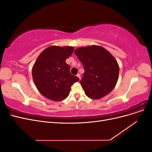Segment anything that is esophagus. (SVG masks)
<instances>
[{
    "instance_id": "1",
    "label": "esophagus",
    "mask_w": 152,
    "mask_h": 152,
    "mask_svg": "<svg viewBox=\"0 0 152 152\" xmlns=\"http://www.w3.org/2000/svg\"><path fill=\"white\" fill-rule=\"evenodd\" d=\"M77 77H79V79L80 80V75L79 74V73H77Z\"/></svg>"
}]
</instances>
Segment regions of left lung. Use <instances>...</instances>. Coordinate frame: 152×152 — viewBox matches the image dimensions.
Segmentation results:
<instances>
[{
	"label": "left lung",
	"instance_id": "left-lung-1",
	"mask_svg": "<svg viewBox=\"0 0 152 152\" xmlns=\"http://www.w3.org/2000/svg\"><path fill=\"white\" fill-rule=\"evenodd\" d=\"M74 53L84 68L80 83L86 95L98 99L108 94L118 78L119 66L115 58L108 50L96 45L80 47Z\"/></svg>",
	"mask_w": 152,
	"mask_h": 152
}]
</instances>
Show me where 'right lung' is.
Returning <instances> with one entry per match:
<instances>
[{
  "label": "right lung",
  "mask_w": 152,
  "mask_h": 152,
  "mask_svg": "<svg viewBox=\"0 0 152 152\" xmlns=\"http://www.w3.org/2000/svg\"><path fill=\"white\" fill-rule=\"evenodd\" d=\"M72 46L51 45L45 49L32 67V78L38 91L46 98L60 102L66 99L71 86L79 79L72 75L66 59L73 53Z\"/></svg>",
  "instance_id": "add662e5"
}]
</instances>
